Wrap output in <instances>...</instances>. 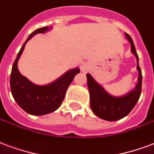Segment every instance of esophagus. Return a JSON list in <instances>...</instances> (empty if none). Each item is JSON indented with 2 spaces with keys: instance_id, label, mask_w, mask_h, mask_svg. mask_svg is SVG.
Here are the masks:
<instances>
[{
  "instance_id": "obj_1",
  "label": "esophagus",
  "mask_w": 154,
  "mask_h": 154,
  "mask_svg": "<svg viewBox=\"0 0 154 154\" xmlns=\"http://www.w3.org/2000/svg\"><path fill=\"white\" fill-rule=\"evenodd\" d=\"M87 66H83V67H82V71H84V72H85V71H87Z\"/></svg>"
}]
</instances>
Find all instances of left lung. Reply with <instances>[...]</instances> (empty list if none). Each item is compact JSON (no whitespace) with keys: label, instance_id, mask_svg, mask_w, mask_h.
<instances>
[{"label":"left lung","instance_id":"obj_1","mask_svg":"<svg viewBox=\"0 0 154 154\" xmlns=\"http://www.w3.org/2000/svg\"><path fill=\"white\" fill-rule=\"evenodd\" d=\"M125 35L131 44V53L135 55L137 62L138 80L136 87L127 94L115 97L106 92L100 84L92 78L90 74H87L88 88L90 94V106L95 115L106 121H117L127 116L137 103L141 94L142 74L139 66V57L136 51L132 39L128 34Z\"/></svg>","mask_w":154,"mask_h":154}]
</instances>
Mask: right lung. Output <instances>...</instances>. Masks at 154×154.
<instances>
[{"label":"right lung","mask_w":154,"mask_h":154,"mask_svg":"<svg viewBox=\"0 0 154 154\" xmlns=\"http://www.w3.org/2000/svg\"><path fill=\"white\" fill-rule=\"evenodd\" d=\"M51 28L52 26L41 27L29 35L18 52L11 70L10 88L13 97L24 111L32 115H44L59 108L68 87L80 71L79 67L69 70L55 81L45 85H37L21 75L18 69V62L27 41L35 34L45 33Z\"/></svg>","instance_id":"1"}]
</instances>
